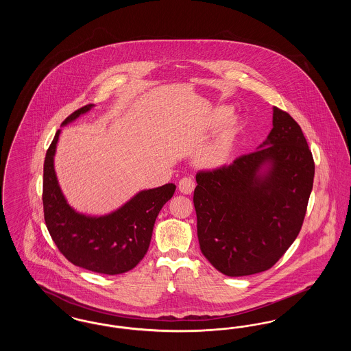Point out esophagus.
Returning a JSON list of instances; mask_svg holds the SVG:
<instances>
[{
	"label": "esophagus",
	"instance_id": "34e87169",
	"mask_svg": "<svg viewBox=\"0 0 351 351\" xmlns=\"http://www.w3.org/2000/svg\"><path fill=\"white\" fill-rule=\"evenodd\" d=\"M195 186H196V184H195V180H193L192 178H183V179L179 182V191H180L182 193H185V195L192 193L193 189H195Z\"/></svg>",
	"mask_w": 351,
	"mask_h": 351
}]
</instances>
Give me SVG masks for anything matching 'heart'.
Here are the masks:
<instances>
[{
	"label": "heart",
	"mask_w": 351,
	"mask_h": 351,
	"mask_svg": "<svg viewBox=\"0 0 351 351\" xmlns=\"http://www.w3.org/2000/svg\"><path fill=\"white\" fill-rule=\"evenodd\" d=\"M226 114L228 112L218 113L212 122V128H219L223 123ZM232 150H233V136L230 130L226 128L202 149L200 160L206 167H221L229 162Z\"/></svg>",
	"instance_id": "obj_1"
}]
</instances>
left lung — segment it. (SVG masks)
<instances>
[{
	"mask_svg": "<svg viewBox=\"0 0 351 351\" xmlns=\"http://www.w3.org/2000/svg\"><path fill=\"white\" fill-rule=\"evenodd\" d=\"M258 150L196 175L193 204L201 252L228 276L272 267L300 233L315 162L299 123L274 108Z\"/></svg>",
	"mask_w": 351,
	"mask_h": 351,
	"instance_id": "1",
	"label": "left lung"
}]
</instances>
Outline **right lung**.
Returning <instances> with one entry per match:
<instances>
[{"label":"right lung","instance_id":"add662e5","mask_svg":"<svg viewBox=\"0 0 351 351\" xmlns=\"http://www.w3.org/2000/svg\"><path fill=\"white\" fill-rule=\"evenodd\" d=\"M93 106L88 104L77 109L62 125L66 126ZM59 135L60 129L46 152L43 166V212L52 241L77 267L105 275L130 271L149 250L155 219L173 196L176 185L141 191L117 210L100 217L77 213L66 200L53 168Z\"/></svg>","mask_w":351,"mask_h":351}]
</instances>
